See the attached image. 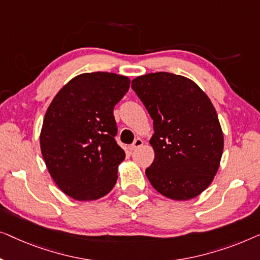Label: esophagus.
Here are the masks:
<instances>
[{"instance_id": "1", "label": "esophagus", "mask_w": 260, "mask_h": 260, "mask_svg": "<svg viewBox=\"0 0 260 260\" xmlns=\"http://www.w3.org/2000/svg\"><path fill=\"white\" fill-rule=\"evenodd\" d=\"M142 145H144V141H142L141 139H139V138H138V139H135L133 144H132V145L129 146V149H131V151H135V149L140 148Z\"/></svg>"}]
</instances>
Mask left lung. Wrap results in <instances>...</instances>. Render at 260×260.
Returning a JSON list of instances; mask_svg holds the SVG:
<instances>
[{"label":"left lung","instance_id":"8db88e82","mask_svg":"<svg viewBox=\"0 0 260 260\" xmlns=\"http://www.w3.org/2000/svg\"><path fill=\"white\" fill-rule=\"evenodd\" d=\"M132 88L153 120L151 185L172 200L203 193L217 174L224 134L210 98L191 79L167 72L135 78Z\"/></svg>","mask_w":260,"mask_h":260}]
</instances>
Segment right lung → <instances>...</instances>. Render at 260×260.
I'll use <instances>...</instances> for the list:
<instances>
[{
    "label": "right lung",
    "mask_w": 260,
    "mask_h": 260,
    "mask_svg": "<svg viewBox=\"0 0 260 260\" xmlns=\"http://www.w3.org/2000/svg\"><path fill=\"white\" fill-rule=\"evenodd\" d=\"M129 83L114 73H83L66 83L47 109L41 153L50 177L71 198L96 200L114 187L126 154L114 139L113 109Z\"/></svg>",
    "instance_id": "right-lung-1"
}]
</instances>
